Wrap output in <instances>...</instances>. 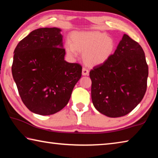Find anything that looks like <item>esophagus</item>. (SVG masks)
<instances>
[{
	"instance_id": "obj_1",
	"label": "esophagus",
	"mask_w": 158,
	"mask_h": 158,
	"mask_svg": "<svg viewBox=\"0 0 158 158\" xmlns=\"http://www.w3.org/2000/svg\"><path fill=\"white\" fill-rule=\"evenodd\" d=\"M89 74V71L86 68H83L82 69V75L84 76H88Z\"/></svg>"
}]
</instances>
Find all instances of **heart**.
<instances>
[{
	"label": "heart",
	"instance_id": "b5f03b06",
	"mask_svg": "<svg viewBox=\"0 0 158 158\" xmlns=\"http://www.w3.org/2000/svg\"><path fill=\"white\" fill-rule=\"evenodd\" d=\"M71 39L72 42L67 40L65 43L67 54L71 58H75L78 52H83V60L89 66L105 63L116 49L114 40L101 32H75L72 34Z\"/></svg>",
	"mask_w": 158,
	"mask_h": 158
}]
</instances>
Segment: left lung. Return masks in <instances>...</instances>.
Returning <instances> with one entry per match:
<instances>
[{
  "mask_svg": "<svg viewBox=\"0 0 158 158\" xmlns=\"http://www.w3.org/2000/svg\"><path fill=\"white\" fill-rule=\"evenodd\" d=\"M148 76L143 49L124 34L109 59L90 71L95 108L111 118L130 113L145 95Z\"/></svg>",
  "mask_w": 158,
  "mask_h": 158,
  "instance_id": "8db88e82",
  "label": "left lung"
}]
</instances>
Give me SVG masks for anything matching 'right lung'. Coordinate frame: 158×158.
I'll list each match as a JSON object with an SVG mask.
<instances>
[{"label": "right lung", "mask_w": 158, "mask_h": 158, "mask_svg": "<svg viewBox=\"0 0 158 158\" xmlns=\"http://www.w3.org/2000/svg\"><path fill=\"white\" fill-rule=\"evenodd\" d=\"M58 28L36 29L15 48L12 73L21 100L33 113L48 116L67 105L81 77L79 64L65 60Z\"/></svg>", "instance_id": "add662e5"}]
</instances>
